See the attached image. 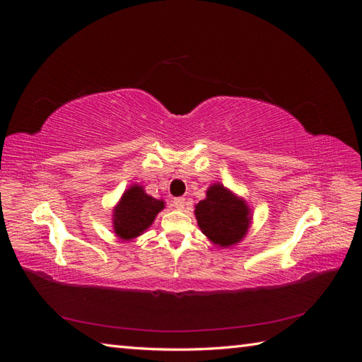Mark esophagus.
I'll use <instances>...</instances> for the list:
<instances>
[{"instance_id":"obj_1","label":"esophagus","mask_w":362,"mask_h":362,"mask_svg":"<svg viewBox=\"0 0 362 362\" xmlns=\"http://www.w3.org/2000/svg\"><path fill=\"white\" fill-rule=\"evenodd\" d=\"M172 204H173L175 208H177V210H182V208L185 206V199L184 198H175L172 201Z\"/></svg>"}]
</instances>
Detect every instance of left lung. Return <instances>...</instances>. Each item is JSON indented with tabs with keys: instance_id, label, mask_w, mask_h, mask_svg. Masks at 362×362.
<instances>
[{
	"instance_id": "8db88e82",
	"label": "left lung",
	"mask_w": 362,
	"mask_h": 362,
	"mask_svg": "<svg viewBox=\"0 0 362 362\" xmlns=\"http://www.w3.org/2000/svg\"><path fill=\"white\" fill-rule=\"evenodd\" d=\"M250 208L222 184H213L206 198L194 205V216L201 231L210 242L229 247L242 242L252 222Z\"/></svg>"
}]
</instances>
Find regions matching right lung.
Here are the masks:
<instances>
[{
	"label": "right lung",
	"mask_w": 362,
	"mask_h": 362,
	"mask_svg": "<svg viewBox=\"0 0 362 362\" xmlns=\"http://www.w3.org/2000/svg\"><path fill=\"white\" fill-rule=\"evenodd\" d=\"M164 208V201L146 194L141 185H131L113 210L115 234L122 240H133L144 234Z\"/></svg>",
	"instance_id": "1"
}]
</instances>
